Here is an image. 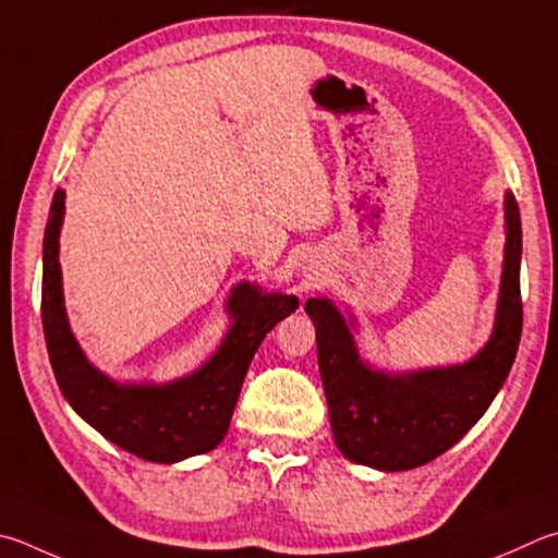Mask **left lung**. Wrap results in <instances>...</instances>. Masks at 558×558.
Here are the masks:
<instances>
[{
	"mask_svg": "<svg viewBox=\"0 0 558 558\" xmlns=\"http://www.w3.org/2000/svg\"><path fill=\"white\" fill-rule=\"evenodd\" d=\"M505 268L490 341L463 366L388 376L359 359L347 319L329 300H307L317 329V361L331 432L349 461L378 471L417 469L449 451L502 388L522 337V225L514 195L505 197Z\"/></svg>",
	"mask_w": 558,
	"mask_h": 558,
	"instance_id": "8db88e82",
	"label": "left lung"
}]
</instances>
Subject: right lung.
I'll use <instances>...</instances> for the list:
<instances>
[{
    "instance_id": "add662e5",
    "label": "right lung",
    "mask_w": 558,
    "mask_h": 558,
    "mask_svg": "<svg viewBox=\"0 0 558 558\" xmlns=\"http://www.w3.org/2000/svg\"><path fill=\"white\" fill-rule=\"evenodd\" d=\"M65 192L56 190L44 236V288L40 319L48 359L65 400L87 424L138 459L175 463L207 453L225 439L248 363L266 333L298 310L295 295H263L241 282L229 298L234 324L205 366L168 385H119L89 366L68 327L60 286L58 234Z\"/></svg>"
}]
</instances>
